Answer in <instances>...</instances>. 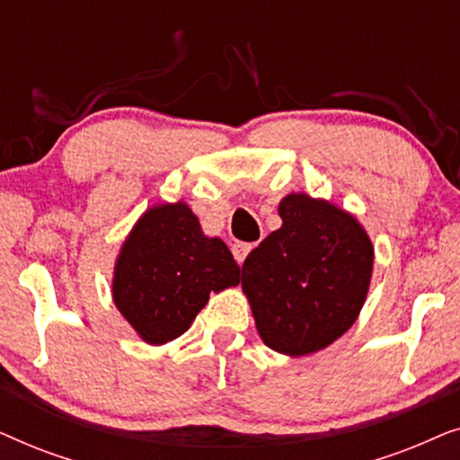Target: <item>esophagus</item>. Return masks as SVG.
Listing matches in <instances>:
<instances>
[{
  "mask_svg": "<svg viewBox=\"0 0 460 460\" xmlns=\"http://www.w3.org/2000/svg\"><path fill=\"white\" fill-rule=\"evenodd\" d=\"M253 247H255V243H234L232 244V255H234V260L238 263H243L244 257L253 251Z\"/></svg>",
  "mask_w": 460,
  "mask_h": 460,
  "instance_id": "1",
  "label": "esophagus"
}]
</instances>
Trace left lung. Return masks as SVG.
I'll use <instances>...</instances> for the list:
<instances>
[{
	"instance_id": "left-lung-1",
	"label": "left lung",
	"mask_w": 460,
	"mask_h": 460,
	"mask_svg": "<svg viewBox=\"0 0 460 460\" xmlns=\"http://www.w3.org/2000/svg\"><path fill=\"white\" fill-rule=\"evenodd\" d=\"M279 216L280 228L244 260L241 287L261 341L299 358L329 348L360 316L375 247L356 216L331 200L291 192Z\"/></svg>"
}]
</instances>
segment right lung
<instances>
[{
	"label": "right lung",
	"mask_w": 460,
	"mask_h": 460,
	"mask_svg": "<svg viewBox=\"0 0 460 460\" xmlns=\"http://www.w3.org/2000/svg\"><path fill=\"white\" fill-rule=\"evenodd\" d=\"M238 285V266L207 236L184 200L153 205L125 236L112 272V301L137 337L165 345L190 329L209 293Z\"/></svg>",
	"instance_id": "add662e5"
}]
</instances>
